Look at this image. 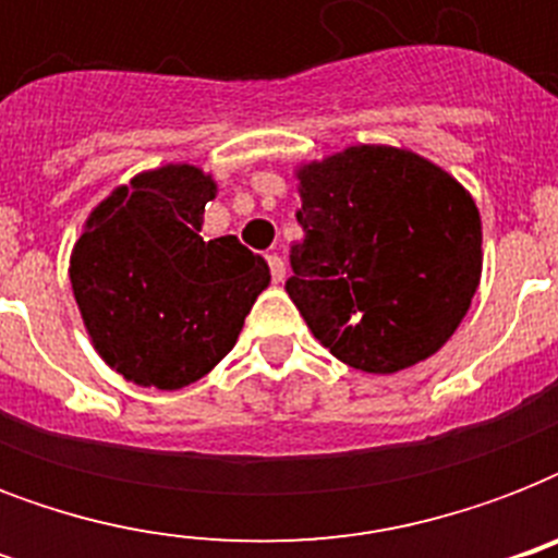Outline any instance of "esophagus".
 Returning a JSON list of instances; mask_svg holds the SVG:
<instances>
[{
    "label": "esophagus",
    "instance_id": "34e87169",
    "mask_svg": "<svg viewBox=\"0 0 558 558\" xmlns=\"http://www.w3.org/2000/svg\"><path fill=\"white\" fill-rule=\"evenodd\" d=\"M266 263H269V269H271V280H275V283H283V278H287V263H283V257L269 254Z\"/></svg>",
    "mask_w": 558,
    "mask_h": 558
}]
</instances>
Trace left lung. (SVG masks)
Here are the masks:
<instances>
[{
    "instance_id": "8db88e82",
    "label": "left lung",
    "mask_w": 558,
    "mask_h": 558,
    "mask_svg": "<svg viewBox=\"0 0 558 558\" xmlns=\"http://www.w3.org/2000/svg\"><path fill=\"white\" fill-rule=\"evenodd\" d=\"M289 298L344 365L397 373L449 341L481 283V214L423 156L359 144L298 170Z\"/></svg>"
}]
</instances>
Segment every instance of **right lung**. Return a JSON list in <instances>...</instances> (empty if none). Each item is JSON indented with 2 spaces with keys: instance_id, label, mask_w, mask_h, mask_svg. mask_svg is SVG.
I'll return each instance as SVG.
<instances>
[{
  "instance_id": "add662e5",
  "label": "right lung",
  "mask_w": 558,
  "mask_h": 558,
  "mask_svg": "<svg viewBox=\"0 0 558 558\" xmlns=\"http://www.w3.org/2000/svg\"><path fill=\"white\" fill-rule=\"evenodd\" d=\"M217 185L193 165H165L118 187L74 243V301L104 362L144 388L202 379L234 348L269 266L234 234L202 240Z\"/></svg>"
}]
</instances>
